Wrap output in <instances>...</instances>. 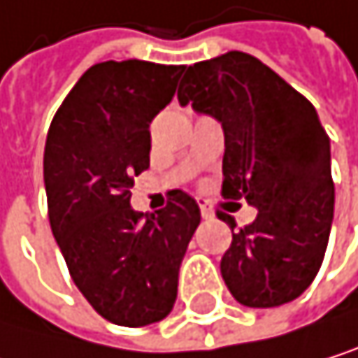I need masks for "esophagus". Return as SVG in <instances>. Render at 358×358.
Instances as JSON below:
<instances>
[{
    "mask_svg": "<svg viewBox=\"0 0 358 358\" xmlns=\"http://www.w3.org/2000/svg\"><path fill=\"white\" fill-rule=\"evenodd\" d=\"M199 207H201V215H203L205 220H213V217H215V213H213V209L207 205V201H199Z\"/></svg>",
    "mask_w": 358,
    "mask_h": 358,
    "instance_id": "34e87169",
    "label": "esophagus"
}]
</instances>
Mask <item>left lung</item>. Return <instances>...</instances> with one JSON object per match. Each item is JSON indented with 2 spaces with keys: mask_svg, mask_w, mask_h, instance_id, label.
I'll return each instance as SVG.
<instances>
[{
  "mask_svg": "<svg viewBox=\"0 0 358 358\" xmlns=\"http://www.w3.org/2000/svg\"><path fill=\"white\" fill-rule=\"evenodd\" d=\"M177 98L222 123V196L258 209L220 262L230 294L248 308L284 306L314 282L333 222L331 143L316 108L241 50L185 68Z\"/></svg>",
  "mask_w": 358,
  "mask_h": 358,
  "instance_id": "obj_1",
  "label": "left lung"
}]
</instances>
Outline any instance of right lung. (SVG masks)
I'll list each match as a JSON object with an SVG mask.
<instances>
[{"mask_svg":"<svg viewBox=\"0 0 358 358\" xmlns=\"http://www.w3.org/2000/svg\"><path fill=\"white\" fill-rule=\"evenodd\" d=\"M185 66L141 59L89 68L52 117L44 147L48 220L68 271L113 324L145 327L171 314L179 266L201 209L171 192L155 213L130 207L149 169V123L175 96Z\"/></svg>","mask_w":358,"mask_h":358,"instance_id":"1","label":"right lung"}]
</instances>
